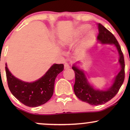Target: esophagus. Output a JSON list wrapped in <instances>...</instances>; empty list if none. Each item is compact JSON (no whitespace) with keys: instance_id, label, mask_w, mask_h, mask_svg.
Segmentation results:
<instances>
[{"instance_id":"esophagus-1","label":"esophagus","mask_w":130,"mask_h":130,"mask_svg":"<svg viewBox=\"0 0 130 130\" xmlns=\"http://www.w3.org/2000/svg\"><path fill=\"white\" fill-rule=\"evenodd\" d=\"M70 68V66L69 64L68 63H65V64H64V68H65V69H69Z\"/></svg>"}]
</instances>
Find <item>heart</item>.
Here are the masks:
<instances>
[{
	"label": "heart",
	"mask_w": 130,
	"mask_h": 130,
	"mask_svg": "<svg viewBox=\"0 0 130 130\" xmlns=\"http://www.w3.org/2000/svg\"><path fill=\"white\" fill-rule=\"evenodd\" d=\"M90 27L89 26V25H85V26H83L82 27H80L79 29H78V32L81 34V33L85 32L86 31L88 30L89 29H90ZM94 35V32H90V34H89V37H92Z\"/></svg>",
	"instance_id": "1"
}]
</instances>
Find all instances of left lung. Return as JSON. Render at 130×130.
Wrapping results in <instances>:
<instances>
[{
	"label": "left lung",
	"mask_w": 130,
	"mask_h": 130,
	"mask_svg": "<svg viewBox=\"0 0 130 130\" xmlns=\"http://www.w3.org/2000/svg\"><path fill=\"white\" fill-rule=\"evenodd\" d=\"M98 35L97 40L103 44H114L119 52V63L121 65V70L115 77L113 84L106 90H95L87 81L84 71L79 69L75 65L72 67L75 73V83L74 92L76 96L81 101L93 106H98L106 103L118 93L125 79V61L120 44L117 39L111 32L106 29L100 23L97 24Z\"/></svg>",
	"instance_id": "left-lung-1"
}]
</instances>
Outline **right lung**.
Returning a JSON list of instances; mask_svg holds the SVG:
<instances>
[{
  "label": "right lung",
  "mask_w": 130,
  "mask_h": 130,
  "mask_svg": "<svg viewBox=\"0 0 130 130\" xmlns=\"http://www.w3.org/2000/svg\"><path fill=\"white\" fill-rule=\"evenodd\" d=\"M7 83L14 97L29 107H37L46 103L54 93L55 79L63 70V64H54L43 76L33 83L24 82L10 72L5 64Z\"/></svg>",
  "instance_id": "add662e5"
}]
</instances>
